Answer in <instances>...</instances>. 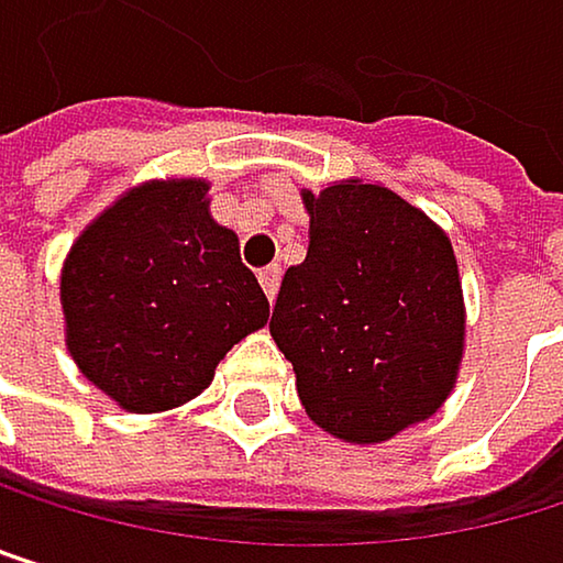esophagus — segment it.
Instances as JSON below:
<instances>
[{
    "instance_id": "esophagus-1",
    "label": "esophagus",
    "mask_w": 563,
    "mask_h": 563,
    "mask_svg": "<svg viewBox=\"0 0 563 563\" xmlns=\"http://www.w3.org/2000/svg\"><path fill=\"white\" fill-rule=\"evenodd\" d=\"M279 276H284V269H279V266H266V269H260V284H263V290H266V297H269V300H276Z\"/></svg>"
}]
</instances>
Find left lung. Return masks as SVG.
Listing matches in <instances>:
<instances>
[{
    "instance_id": "1",
    "label": "left lung",
    "mask_w": 563,
    "mask_h": 563,
    "mask_svg": "<svg viewBox=\"0 0 563 563\" xmlns=\"http://www.w3.org/2000/svg\"><path fill=\"white\" fill-rule=\"evenodd\" d=\"M303 206L307 260L279 284L269 334L323 432L385 442L456 385L466 310L452 243L385 185L334 181Z\"/></svg>"
}]
</instances>
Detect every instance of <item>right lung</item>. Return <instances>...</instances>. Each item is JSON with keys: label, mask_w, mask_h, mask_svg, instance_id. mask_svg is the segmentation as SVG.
I'll list each match as a JSON object with an SVG mask.
<instances>
[{"label": "right lung", "mask_w": 563, "mask_h": 563, "mask_svg": "<svg viewBox=\"0 0 563 563\" xmlns=\"http://www.w3.org/2000/svg\"><path fill=\"white\" fill-rule=\"evenodd\" d=\"M59 300L84 378L137 416L196 398L269 317L202 178L144 181L103 209L63 263Z\"/></svg>", "instance_id": "add662e5"}]
</instances>
